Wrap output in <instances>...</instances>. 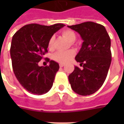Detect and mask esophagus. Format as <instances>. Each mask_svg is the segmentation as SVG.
Instances as JSON below:
<instances>
[{"label":"esophagus","instance_id":"1","mask_svg":"<svg viewBox=\"0 0 124 124\" xmlns=\"http://www.w3.org/2000/svg\"><path fill=\"white\" fill-rule=\"evenodd\" d=\"M64 65H65V64H63V63H60V64H59L60 68H63V67Z\"/></svg>","mask_w":124,"mask_h":124}]
</instances>
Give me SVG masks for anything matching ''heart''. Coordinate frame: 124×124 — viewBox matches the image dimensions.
I'll return each mask as SVG.
<instances>
[{
    "instance_id": "heart-1",
    "label": "heart",
    "mask_w": 124,
    "mask_h": 124,
    "mask_svg": "<svg viewBox=\"0 0 124 124\" xmlns=\"http://www.w3.org/2000/svg\"><path fill=\"white\" fill-rule=\"evenodd\" d=\"M62 34L71 43H73L76 40V34L74 31L70 30H65L62 32ZM54 43V36H52L50 37L48 41V48L50 50L53 49ZM75 55V52L74 50H68L66 52H58L54 54V59L61 63H65L70 61Z\"/></svg>"
}]
</instances>
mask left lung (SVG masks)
Wrapping results in <instances>:
<instances>
[{"label": "left lung", "mask_w": 124, "mask_h": 124, "mask_svg": "<svg viewBox=\"0 0 124 124\" xmlns=\"http://www.w3.org/2000/svg\"><path fill=\"white\" fill-rule=\"evenodd\" d=\"M77 31L83 39V44L75 57L81 70L75 66L68 77L74 92L86 96L97 92L106 79L112 61L110 39L105 27L88 21L68 26Z\"/></svg>", "instance_id": "1"}]
</instances>
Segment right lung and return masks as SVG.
<instances>
[{"instance_id":"1","label":"right lung","mask_w":124,"mask_h":124,"mask_svg":"<svg viewBox=\"0 0 124 124\" xmlns=\"http://www.w3.org/2000/svg\"><path fill=\"white\" fill-rule=\"evenodd\" d=\"M63 26L62 23L50 26L32 23L21 27L12 37V68L17 80L28 92L40 95L52 87L59 65L49 59L50 65L45 67L39 66V62L47 52L50 37Z\"/></svg>"}]
</instances>
